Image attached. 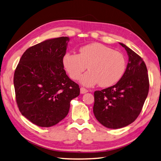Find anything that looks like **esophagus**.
<instances>
[{"mask_svg": "<svg viewBox=\"0 0 161 161\" xmlns=\"http://www.w3.org/2000/svg\"><path fill=\"white\" fill-rule=\"evenodd\" d=\"M87 92H88V90L86 89V88H83V87H81V88H80V93H81V94L86 93Z\"/></svg>", "mask_w": 161, "mask_h": 161, "instance_id": "1", "label": "esophagus"}]
</instances>
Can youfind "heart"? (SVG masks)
I'll return each instance as SVG.
<instances>
[{
  "instance_id": "b5f03b06",
  "label": "heart",
  "mask_w": 161,
  "mask_h": 161,
  "mask_svg": "<svg viewBox=\"0 0 161 161\" xmlns=\"http://www.w3.org/2000/svg\"><path fill=\"white\" fill-rule=\"evenodd\" d=\"M63 64L69 76L80 80L81 74L90 71L81 77L84 86H92L99 83L102 87L113 86L120 80L126 70L124 54L100 43H93L81 47L79 54L66 53Z\"/></svg>"
}]
</instances>
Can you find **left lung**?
Instances as JSON below:
<instances>
[{"label":"left lung","mask_w":161,"mask_h":161,"mask_svg":"<svg viewBox=\"0 0 161 161\" xmlns=\"http://www.w3.org/2000/svg\"><path fill=\"white\" fill-rule=\"evenodd\" d=\"M129 56L126 70L118 82L94 93L93 113L98 122L109 129L125 127L136 120L147 97L149 82L142 58L125 44Z\"/></svg>","instance_id":"left-lung-1"}]
</instances>
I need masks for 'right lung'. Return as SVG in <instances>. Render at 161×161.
I'll list each match as a JSON object with an SVG mask.
<instances>
[{
	"label": "right lung",
	"instance_id": "add662e5",
	"mask_svg": "<svg viewBox=\"0 0 161 161\" xmlns=\"http://www.w3.org/2000/svg\"><path fill=\"white\" fill-rule=\"evenodd\" d=\"M69 37L47 39L23 53L14 75L16 100L21 114L42 127L66 117L70 102L80 93L79 85L64 69Z\"/></svg>",
	"mask_w": 161,
	"mask_h": 161
}]
</instances>
